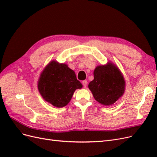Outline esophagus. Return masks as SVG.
I'll return each mask as SVG.
<instances>
[{"label": "esophagus", "mask_w": 157, "mask_h": 157, "mask_svg": "<svg viewBox=\"0 0 157 157\" xmlns=\"http://www.w3.org/2000/svg\"><path fill=\"white\" fill-rule=\"evenodd\" d=\"M82 83L83 86H84V88H86V86H87V83H88L86 80H83Z\"/></svg>", "instance_id": "1"}]
</instances>
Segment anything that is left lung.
<instances>
[{
	"label": "left lung",
	"instance_id": "left-lung-1",
	"mask_svg": "<svg viewBox=\"0 0 157 157\" xmlns=\"http://www.w3.org/2000/svg\"><path fill=\"white\" fill-rule=\"evenodd\" d=\"M94 77L88 88L95 99L102 105H112L124 94L125 80L115 64L98 66L94 71Z\"/></svg>",
	"mask_w": 157,
	"mask_h": 157
}]
</instances>
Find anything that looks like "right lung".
Wrapping results in <instances>:
<instances>
[{
    "label": "right lung",
    "instance_id": "add662e5",
    "mask_svg": "<svg viewBox=\"0 0 157 157\" xmlns=\"http://www.w3.org/2000/svg\"><path fill=\"white\" fill-rule=\"evenodd\" d=\"M82 87L74 71L65 63L52 61L40 74L38 89L45 101L63 107L71 101L75 91Z\"/></svg>",
    "mask_w": 157,
    "mask_h": 157
}]
</instances>
